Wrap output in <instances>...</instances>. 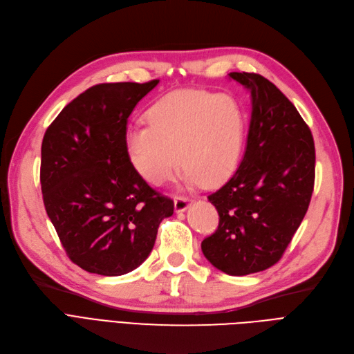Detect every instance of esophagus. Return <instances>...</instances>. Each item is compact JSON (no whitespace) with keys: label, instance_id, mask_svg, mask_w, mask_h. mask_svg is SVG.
Instances as JSON below:
<instances>
[{"label":"esophagus","instance_id":"1","mask_svg":"<svg viewBox=\"0 0 354 354\" xmlns=\"http://www.w3.org/2000/svg\"><path fill=\"white\" fill-rule=\"evenodd\" d=\"M191 203H192V200L188 197H175V212L176 213L185 212Z\"/></svg>","mask_w":354,"mask_h":354}]
</instances>
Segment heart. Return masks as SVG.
I'll return each instance as SVG.
<instances>
[{
	"instance_id": "heart-1",
	"label": "heart",
	"mask_w": 354,
	"mask_h": 354,
	"mask_svg": "<svg viewBox=\"0 0 354 354\" xmlns=\"http://www.w3.org/2000/svg\"><path fill=\"white\" fill-rule=\"evenodd\" d=\"M149 125L125 131L131 165L153 185L170 180L180 165L184 180L218 185L236 170L245 137V116L229 95L182 88L157 99L147 111ZM180 154H177V151Z\"/></svg>"
}]
</instances>
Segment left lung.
I'll use <instances>...</instances> for the list:
<instances>
[{
    "mask_svg": "<svg viewBox=\"0 0 354 354\" xmlns=\"http://www.w3.org/2000/svg\"><path fill=\"white\" fill-rule=\"evenodd\" d=\"M251 93L243 160L208 195L218 227L201 242L204 257L229 276L279 263L308 212L315 182V144L293 103L267 78L230 73Z\"/></svg>",
    "mask_w": 354,
    "mask_h": 354,
    "instance_id": "8db88e82",
    "label": "left lung"
}]
</instances>
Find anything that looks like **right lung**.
I'll return each instance as SVG.
<instances>
[{
  "label": "right lung",
  "mask_w": 354,
  "mask_h": 354,
  "mask_svg": "<svg viewBox=\"0 0 354 354\" xmlns=\"http://www.w3.org/2000/svg\"><path fill=\"white\" fill-rule=\"evenodd\" d=\"M159 80L87 88L55 118L42 141L48 217L68 258L100 276H122L150 255L174 201L156 192L125 150L128 116Z\"/></svg>",
  "instance_id": "right-lung-1"
}]
</instances>
